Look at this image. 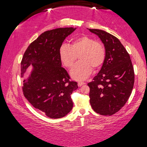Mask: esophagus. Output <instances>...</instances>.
Wrapping results in <instances>:
<instances>
[{"label": "esophagus", "mask_w": 147, "mask_h": 147, "mask_svg": "<svg viewBox=\"0 0 147 147\" xmlns=\"http://www.w3.org/2000/svg\"><path fill=\"white\" fill-rule=\"evenodd\" d=\"M84 84H86V83L84 82H78V87H81L82 86L84 85Z\"/></svg>", "instance_id": "34e87169"}]
</instances>
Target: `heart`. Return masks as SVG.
I'll return each mask as SVG.
<instances>
[{
  "instance_id": "heart-1",
  "label": "heart",
  "mask_w": 147,
  "mask_h": 147,
  "mask_svg": "<svg viewBox=\"0 0 147 147\" xmlns=\"http://www.w3.org/2000/svg\"><path fill=\"white\" fill-rule=\"evenodd\" d=\"M59 58L67 67H71L79 56L80 61L71 69L72 78L84 80L91 74L92 69H98L106 58L105 48L100 42L87 36L74 39L71 44H63L59 50Z\"/></svg>"
}]
</instances>
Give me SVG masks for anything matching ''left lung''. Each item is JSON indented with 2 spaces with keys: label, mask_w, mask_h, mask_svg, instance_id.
<instances>
[{
  "label": "left lung",
  "mask_w": 147,
  "mask_h": 147,
  "mask_svg": "<svg viewBox=\"0 0 147 147\" xmlns=\"http://www.w3.org/2000/svg\"><path fill=\"white\" fill-rule=\"evenodd\" d=\"M89 30L98 36L106 51L100 71L88 84L90 104L96 113L111 115L120 110L130 97L134 84L133 65L119 39L102 30Z\"/></svg>",
  "instance_id": "1"
}]
</instances>
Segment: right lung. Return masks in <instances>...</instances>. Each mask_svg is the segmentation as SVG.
<instances>
[{
	"instance_id": "obj_1",
	"label": "right lung",
	"mask_w": 147,
	"mask_h": 147,
	"mask_svg": "<svg viewBox=\"0 0 147 147\" xmlns=\"http://www.w3.org/2000/svg\"><path fill=\"white\" fill-rule=\"evenodd\" d=\"M76 29L67 27L43 32L28 46L21 61L24 96L35 108L52 119L63 117L73 107L71 94L78 89V84L69 80L70 76L61 67L59 50Z\"/></svg>"
}]
</instances>
